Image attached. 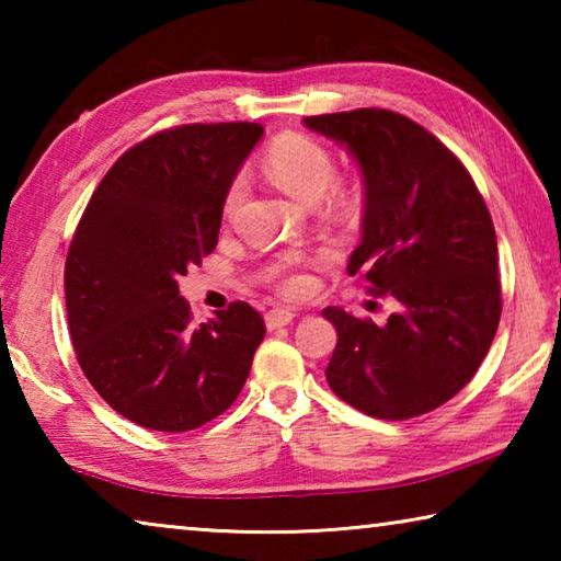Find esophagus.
I'll return each mask as SVG.
<instances>
[{"mask_svg":"<svg viewBox=\"0 0 561 561\" xmlns=\"http://www.w3.org/2000/svg\"><path fill=\"white\" fill-rule=\"evenodd\" d=\"M294 317H297V314H294L291 309L277 307V309H270V311H267V317H264V321H267V329H279V327L291 324Z\"/></svg>","mask_w":561,"mask_h":561,"instance_id":"1","label":"esophagus"}]
</instances>
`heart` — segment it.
I'll use <instances>...</instances> for the list:
<instances>
[{"mask_svg": "<svg viewBox=\"0 0 561 561\" xmlns=\"http://www.w3.org/2000/svg\"><path fill=\"white\" fill-rule=\"evenodd\" d=\"M264 170L289 195L301 203H317L336 178V163L331 150L317 138L299 130H284L267 146ZM244 197L242 178H234L227 187L222 210L232 215ZM331 207L341 215H356L360 207V190L356 185H336L331 190ZM304 260H289L277 270V287L287 297H304L314 287V279L301 270Z\"/></svg>", "mask_w": 561, "mask_h": 561, "instance_id": "1", "label": "heart"}]
</instances>
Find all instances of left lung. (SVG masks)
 <instances>
[{
	"mask_svg": "<svg viewBox=\"0 0 561 561\" xmlns=\"http://www.w3.org/2000/svg\"><path fill=\"white\" fill-rule=\"evenodd\" d=\"M304 123L344 144L364 170V237L348 274L398 307L381 327L324 309L339 334L327 381L341 401L383 421L431 413L474 376L500 324L488 205L460 158L401 113L356 108Z\"/></svg>",
	"mask_w": 561,
	"mask_h": 561,
	"instance_id": "obj_1",
	"label": "left lung"
}]
</instances>
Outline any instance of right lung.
I'll return each instance as SVG.
<instances>
[{
    "instance_id": "add662e5",
    "label": "right lung",
    "mask_w": 561,
    "mask_h": 561,
    "mask_svg": "<svg viewBox=\"0 0 561 561\" xmlns=\"http://www.w3.org/2000/svg\"><path fill=\"white\" fill-rule=\"evenodd\" d=\"M260 123H187L128 148L93 190L66 254L79 366L113 411L185 433L222 415L250 376L264 319L232 301L193 324L178 277L217 247L227 187Z\"/></svg>"
}]
</instances>
